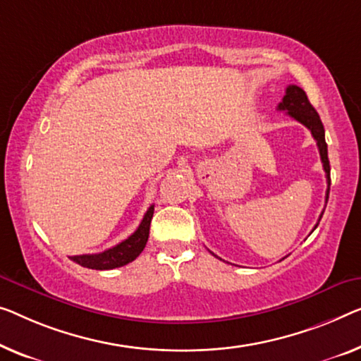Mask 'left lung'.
I'll return each instance as SVG.
<instances>
[{"label": "left lung", "instance_id": "left-lung-1", "mask_svg": "<svg viewBox=\"0 0 361 361\" xmlns=\"http://www.w3.org/2000/svg\"><path fill=\"white\" fill-rule=\"evenodd\" d=\"M277 110L287 111V115L295 118V120L301 123V125H305L306 128L310 129L311 134H313L314 141H316V144H318V149H319L322 169H324V171H326V178H327L326 201H327V197H329V186H331V165H329V157H327V144H326V137H324V126H322L318 111H316L314 106L310 104V100H308V97H306L305 90L298 87V85H288L287 90H285V95H283L282 102L277 106ZM321 217H322V215H319V220H321ZM318 224H316V227H318Z\"/></svg>", "mask_w": 361, "mask_h": 361}]
</instances>
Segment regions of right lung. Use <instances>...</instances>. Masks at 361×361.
Returning <instances> with one entry per match:
<instances>
[{
	"label": "right lung",
	"mask_w": 361,
	"mask_h": 361,
	"mask_svg": "<svg viewBox=\"0 0 361 361\" xmlns=\"http://www.w3.org/2000/svg\"><path fill=\"white\" fill-rule=\"evenodd\" d=\"M152 215L154 206H150L147 209V212L144 214V219L141 220V224H139L136 232L131 236H128L126 240H123L121 243L113 246V248L97 252V255L71 256L69 259L82 267L95 269V271H109V269L126 266L128 262L136 259V257L142 252V250L146 248Z\"/></svg>",
	"instance_id": "1"
}]
</instances>
